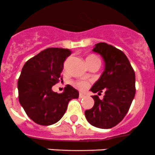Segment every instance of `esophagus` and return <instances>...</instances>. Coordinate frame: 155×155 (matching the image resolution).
Masks as SVG:
<instances>
[{
	"mask_svg": "<svg viewBox=\"0 0 155 155\" xmlns=\"http://www.w3.org/2000/svg\"><path fill=\"white\" fill-rule=\"evenodd\" d=\"M85 96V95L84 94H82V93H80V94H79V97H80V98H82V97H84Z\"/></svg>",
	"mask_w": 155,
	"mask_h": 155,
	"instance_id": "1",
	"label": "esophagus"
}]
</instances>
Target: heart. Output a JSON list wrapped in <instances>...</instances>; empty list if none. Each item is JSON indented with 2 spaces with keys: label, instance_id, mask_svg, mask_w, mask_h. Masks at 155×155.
I'll return each instance as SVG.
<instances>
[{
  "label": "heart",
  "instance_id": "b5f03b06",
  "mask_svg": "<svg viewBox=\"0 0 155 155\" xmlns=\"http://www.w3.org/2000/svg\"><path fill=\"white\" fill-rule=\"evenodd\" d=\"M85 61H86V62L94 61H99L98 58L95 56V55H89V56L86 57V58H85ZM76 85H77V86H78L79 89H81V90H85V89H87L88 86H89V83H88L87 81H78V82H77Z\"/></svg>",
  "mask_w": 155,
  "mask_h": 155
}]
</instances>
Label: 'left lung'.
<instances>
[{"instance_id":"1","label":"left lung","mask_w":155,"mask_h":155,"mask_svg":"<svg viewBox=\"0 0 155 155\" xmlns=\"http://www.w3.org/2000/svg\"><path fill=\"white\" fill-rule=\"evenodd\" d=\"M94 53L104 61V71L90 91L101 94L103 99L94 95V105L85 111L89 123L101 129H110L122 121L128 112L135 95V74L127 57L113 45L101 42L95 45Z\"/></svg>"}]
</instances>
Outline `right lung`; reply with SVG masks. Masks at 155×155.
<instances>
[{
    "instance_id": "add662e5",
    "label": "right lung",
    "mask_w": 155,
    "mask_h": 155,
    "mask_svg": "<svg viewBox=\"0 0 155 155\" xmlns=\"http://www.w3.org/2000/svg\"><path fill=\"white\" fill-rule=\"evenodd\" d=\"M71 51L61 48H48L27 61L17 83L21 106L37 124L50 126L65 114L69 101L78 98V91L67 85L61 94L54 92L61 78L65 59Z\"/></svg>"
}]
</instances>
